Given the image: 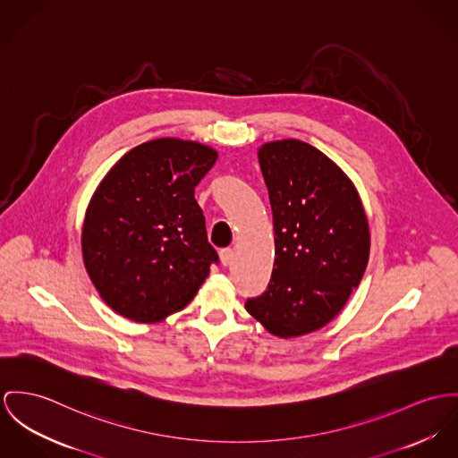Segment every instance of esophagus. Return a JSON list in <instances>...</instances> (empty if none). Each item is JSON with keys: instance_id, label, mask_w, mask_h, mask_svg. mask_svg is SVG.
I'll list each match as a JSON object with an SVG mask.
<instances>
[{"instance_id": "esophagus-1", "label": "esophagus", "mask_w": 458, "mask_h": 458, "mask_svg": "<svg viewBox=\"0 0 458 458\" xmlns=\"http://www.w3.org/2000/svg\"><path fill=\"white\" fill-rule=\"evenodd\" d=\"M233 256H235V252H233V249H221V252H219V258H221V263L225 265V267H228V265H232V261H233Z\"/></svg>"}]
</instances>
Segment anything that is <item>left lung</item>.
Wrapping results in <instances>:
<instances>
[{"mask_svg":"<svg viewBox=\"0 0 458 458\" xmlns=\"http://www.w3.org/2000/svg\"><path fill=\"white\" fill-rule=\"evenodd\" d=\"M274 216L267 291L246 309L270 335L296 338L329 324L364 276L371 235L360 195L329 157L300 140L258 148Z\"/></svg>","mask_w":458,"mask_h":458,"instance_id":"8db88e82","label":"left lung"}]
</instances>
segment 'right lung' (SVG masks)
<instances>
[{"label": "right lung", "mask_w": 458, "mask_h": 458, "mask_svg": "<svg viewBox=\"0 0 458 458\" xmlns=\"http://www.w3.org/2000/svg\"><path fill=\"white\" fill-rule=\"evenodd\" d=\"M217 151L177 138L127 151L98 184L81 225L85 270L118 316L153 324L181 312L211 274L195 186Z\"/></svg>", "instance_id": "right-lung-1"}]
</instances>
